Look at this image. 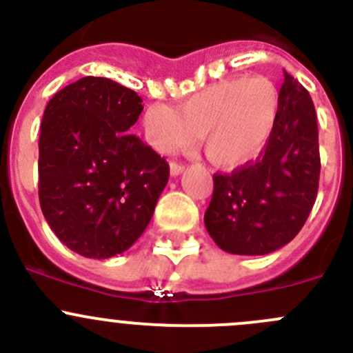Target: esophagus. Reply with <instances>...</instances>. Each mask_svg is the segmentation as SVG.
Listing matches in <instances>:
<instances>
[{
	"label": "esophagus",
	"mask_w": 353,
	"mask_h": 353,
	"mask_svg": "<svg viewBox=\"0 0 353 353\" xmlns=\"http://www.w3.org/2000/svg\"><path fill=\"white\" fill-rule=\"evenodd\" d=\"M184 170V165L183 163H177V162H170V174L172 176H179L181 172Z\"/></svg>",
	"instance_id": "esophagus-1"
}]
</instances>
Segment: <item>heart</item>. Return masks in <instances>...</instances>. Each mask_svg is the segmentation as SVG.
<instances>
[{"instance_id": "obj_1", "label": "heart", "mask_w": 353, "mask_h": 353, "mask_svg": "<svg viewBox=\"0 0 353 353\" xmlns=\"http://www.w3.org/2000/svg\"><path fill=\"white\" fill-rule=\"evenodd\" d=\"M279 110L276 85L265 77L231 79L188 98L179 110L155 103L143 115V136L153 150L170 153L201 134L208 159L236 167L259 155Z\"/></svg>"}]
</instances>
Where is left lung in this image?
Returning <instances> with one entry per match:
<instances>
[{
	"instance_id": "left-lung-1",
	"label": "left lung",
	"mask_w": 353,
	"mask_h": 353,
	"mask_svg": "<svg viewBox=\"0 0 353 353\" xmlns=\"http://www.w3.org/2000/svg\"><path fill=\"white\" fill-rule=\"evenodd\" d=\"M321 174L317 115L309 91L285 72L279 110L263 152L229 174H214L205 228L219 248L265 255L305 224Z\"/></svg>"
}]
</instances>
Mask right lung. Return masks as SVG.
Wrapping results in <instances>:
<instances>
[{
  "mask_svg": "<svg viewBox=\"0 0 353 353\" xmlns=\"http://www.w3.org/2000/svg\"><path fill=\"white\" fill-rule=\"evenodd\" d=\"M138 93L107 77H82L44 108L39 203L72 252L110 259L134 245L169 181V163L129 134L143 112Z\"/></svg>",
  "mask_w": 353,
  "mask_h": 353,
  "instance_id": "obj_1",
  "label": "right lung"
}]
</instances>
